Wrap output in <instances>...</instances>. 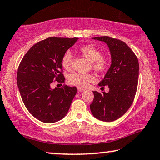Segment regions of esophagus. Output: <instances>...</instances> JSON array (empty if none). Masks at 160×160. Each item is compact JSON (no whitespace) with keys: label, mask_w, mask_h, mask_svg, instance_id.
Segmentation results:
<instances>
[{"label":"esophagus","mask_w":160,"mask_h":160,"mask_svg":"<svg viewBox=\"0 0 160 160\" xmlns=\"http://www.w3.org/2000/svg\"><path fill=\"white\" fill-rule=\"evenodd\" d=\"M78 90L79 91V92H84V91H85V89L82 88H78Z\"/></svg>","instance_id":"34e87169"}]
</instances>
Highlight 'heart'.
Masks as SVG:
<instances>
[{"label":"heart","instance_id":"heart-1","mask_svg":"<svg viewBox=\"0 0 160 160\" xmlns=\"http://www.w3.org/2000/svg\"><path fill=\"white\" fill-rule=\"evenodd\" d=\"M80 52L87 59L92 62V68L99 72H103L107 69L109 65V60L105 56L101 55V51L93 45H85L79 48ZM72 57L70 51L64 53L61 59V65L65 70H70L72 68ZM95 76L92 74H83L75 72L69 76V82L78 88H88L90 83L94 82Z\"/></svg>","mask_w":160,"mask_h":160}]
</instances>
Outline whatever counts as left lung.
Segmentation results:
<instances>
[{
    "mask_svg": "<svg viewBox=\"0 0 160 160\" xmlns=\"http://www.w3.org/2000/svg\"><path fill=\"white\" fill-rule=\"evenodd\" d=\"M92 39L104 42L111 53L112 64L98 85L109 87L107 93L93 91L90 105L92 115L100 121L111 122L123 116L133 103L138 84L139 62L132 49L123 41L112 37Z\"/></svg>",
    "mask_w": 160,
    "mask_h": 160,
    "instance_id": "8db88e82",
    "label": "left lung"
}]
</instances>
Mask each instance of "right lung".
<instances>
[{
  "mask_svg": "<svg viewBox=\"0 0 160 160\" xmlns=\"http://www.w3.org/2000/svg\"><path fill=\"white\" fill-rule=\"evenodd\" d=\"M78 38L48 37L33 45L20 62L17 84L28 111L37 120L52 123L62 119L76 94V87L51 89L53 81L65 82L62 55Z\"/></svg>",
  "mask_w": 160,
  "mask_h": 160,
  "instance_id": "add662e5",
  "label": "right lung"
}]
</instances>
